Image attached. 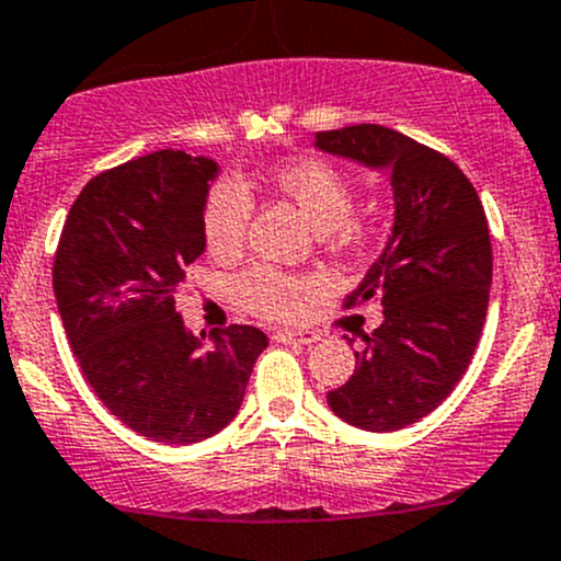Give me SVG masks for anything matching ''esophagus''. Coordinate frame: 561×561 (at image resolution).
Masks as SVG:
<instances>
[{
    "label": "esophagus",
    "mask_w": 561,
    "mask_h": 561,
    "mask_svg": "<svg viewBox=\"0 0 561 561\" xmlns=\"http://www.w3.org/2000/svg\"><path fill=\"white\" fill-rule=\"evenodd\" d=\"M274 339L276 342H285V344H312L320 336L312 331H276Z\"/></svg>",
    "instance_id": "34e87169"
}]
</instances>
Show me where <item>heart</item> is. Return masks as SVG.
I'll return each mask as SVG.
<instances>
[{"instance_id": "heart-1", "label": "heart", "mask_w": 561, "mask_h": 561, "mask_svg": "<svg viewBox=\"0 0 561 561\" xmlns=\"http://www.w3.org/2000/svg\"><path fill=\"white\" fill-rule=\"evenodd\" d=\"M271 184L279 195L293 201L298 211L314 225L320 233L336 230L342 236L358 233L360 222L353 217V184L333 162L322 157H298L271 171ZM252 192L236 175H222L214 181L203 201V239L217 257L236 254L244 244L252 219ZM314 279L304 274H287L274 265H252L236 276V301L247 312L268 320H290L304 309L312 293Z\"/></svg>"}]
</instances>
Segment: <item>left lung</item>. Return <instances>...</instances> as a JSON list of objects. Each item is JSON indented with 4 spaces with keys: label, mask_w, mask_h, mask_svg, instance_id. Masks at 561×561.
<instances>
[{
    "label": "left lung",
    "mask_w": 561,
    "mask_h": 561,
    "mask_svg": "<svg viewBox=\"0 0 561 561\" xmlns=\"http://www.w3.org/2000/svg\"><path fill=\"white\" fill-rule=\"evenodd\" d=\"M317 146L390 171L393 236L344 298V307L377 301L386 320L355 353V375L328 390V404L366 432H396L437 410L472 360L494 265L489 222L461 168L396 129H325Z\"/></svg>",
    "instance_id": "8db88e82"
}]
</instances>
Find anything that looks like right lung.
<instances>
[{
	"label": "right lung",
	"mask_w": 561,
	"mask_h": 561,
	"mask_svg": "<svg viewBox=\"0 0 561 561\" xmlns=\"http://www.w3.org/2000/svg\"><path fill=\"white\" fill-rule=\"evenodd\" d=\"M214 175V160L173 149L103 171L56 247V304L83 377L124 426L157 443H201L228 426L268 344L260 328L228 325L203 347L175 312L206 249Z\"/></svg>",
	"instance_id": "right-lung-1"
}]
</instances>
